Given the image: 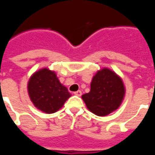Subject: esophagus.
Segmentation results:
<instances>
[{"label":"esophagus","mask_w":155,"mask_h":155,"mask_svg":"<svg viewBox=\"0 0 155 155\" xmlns=\"http://www.w3.org/2000/svg\"><path fill=\"white\" fill-rule=\"evenodd\" d=\"M74 94H75V95H77V96H81L82 92H81V91H75V92H74Z\"/></svg>","instance_id":"obj_1"}]
</instances>
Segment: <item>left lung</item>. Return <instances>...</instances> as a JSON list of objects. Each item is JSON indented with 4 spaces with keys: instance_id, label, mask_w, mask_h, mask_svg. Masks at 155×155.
Returning <instances> with one entry per match:
<instances>
[{
    "instance_id": "left-lung-1",
    "label": "left lung",
    "mask_w": 155,
    "mask_h": 155,
    "mask_svg": "<svg viewBox=\"0 0 155 155\" xmlns=\"http://www.w3.org/2000/svg\"><path fill=\"white\" fill-rule=\"evenodd\" d=\"M123 81L114 71L104 68L95 74L91 91L82 95L87 108L98 116H105L120 107L124 96Z\"/></svg>"
}]
</instances>
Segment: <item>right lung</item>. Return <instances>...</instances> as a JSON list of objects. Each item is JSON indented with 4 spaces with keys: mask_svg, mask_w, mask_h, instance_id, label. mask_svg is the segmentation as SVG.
Returning a JSON list of instances; mask_svg holds the SVG:
<instances>
[{
    "mask_svg": "<svg viewBox=\"0 0 155 155\" xmlns=\"http://www.w3.org/2000/svg\"><path fill=\"white\" fill-rule=\"evenodd\" d=\"M27 88L32 103L46 114L59 110L71 95L67 88L61 84L54 71L46 68L32 75Z\"/></svg>",
    "mask_w": 155,
    "mask_h": 155,
    "instance_id": "add662e5",
    "label": "right lung"
}]
</instances>
